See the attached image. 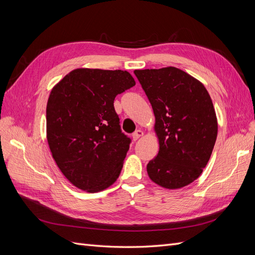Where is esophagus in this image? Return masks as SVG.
Returning a JSON list of instances; mask_svg holds the SVG:
<instances>
[{
  "label": "esophagus",
  "instance_id": "esophagus-1",
  "mask_svg": "<svg viewBox=\"0 0 255 255\" xmlns=\"http://www.w3.org/2000/svg\"><path fill=\"white\" fill-rule=\"evenodd\" d=\"M143 136V132L141 129H137L135 133H133V139L134 140H137V139H139L140 137H142Z\"/></svg>",
  "mask_w": 255,
  "mask_h": 255
}]
</instances>
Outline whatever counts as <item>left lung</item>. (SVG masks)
Wrapping results in <instances>:
<instances>
[{
	"label": "left lung",
	"instance_id": "8db88e82",
	"mask_svg": "<svg viewBox=\"0 0 255 255\" xmlns=\"http://www.w3.org/2000/svg\"><path fill=\"white\" fill-rule=\"evenodd\" d=\"M152 105L157 156L146 165L150 180L166 189L196 181L212 155L217 116L204 85L175 67L135 70Z\"/></svg>",
	"mask_w": 255,
	"mask_h": 255
}]
</instances>
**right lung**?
I'll return each mask as SVG.
<instances>
[{
    "label": "right lung",
    "mask_w": 255,
    "mask_h": 255,
    "mask_svg": "<svg viewBox=\"0 0 255 255\" xmlns=\"http://www.w3.org/2000/svg\"><path fill=\"white\" fill-rule=\"evenodd\" d=\"M135 84L128 71L79 68L52 88L47 139L73 186L94 194L117 181L130 140L121 132L114 100Z\"/></svg>",
    "instance_id": "1"
}]
</instances>
